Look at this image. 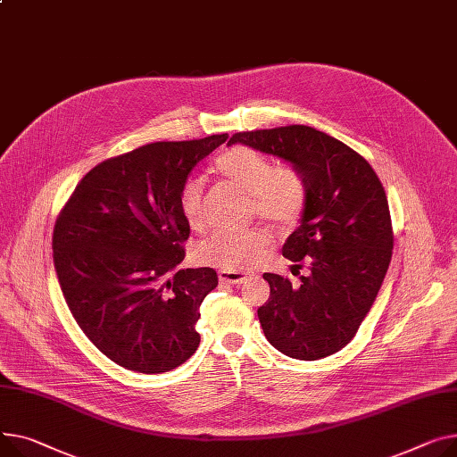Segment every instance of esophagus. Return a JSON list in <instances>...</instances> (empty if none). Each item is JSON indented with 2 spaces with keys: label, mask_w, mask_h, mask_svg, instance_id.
Instances as JSON below:
<instances>
[{
  "label": "esophagus",
  "mask_w": 457,
  "mask_h": 457,
  "mask_svg": "<svg viewBox=\"0 0 457 457\" xmlns=\"http://www.w3.org/2000/svg\"><path fill=\"white\" fill-rule=\"evenodd\" d=\"M248 273H242V271H233V270H220L219 271V279L222 283H231V285H242L246 281Z\"/></svg>",
  "instance_id": "obj_1"
}]
</instances>
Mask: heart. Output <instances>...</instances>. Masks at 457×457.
<instances>
[{"label": "heart", "mask_w": 457, "mask_h": 457, "mask_svg": "<svg viewBox=\"0 0 457 457\" xmlns=\"http://www.w3.org/2000/svg\"><path fill=\"white\" fill-rule=\"evenodd\" d=\"M215 170L235 189L248 195V211L279 231L294 229L307 205V184L294 163H273L261 150L237 145L215 162ZM204 179L189 176L178 195L181 217L195 231L205 228ZM271 248V235L264 228L245 231H217L195 250L200 264L222 270H252Z\"/></svg>", "instance_id": "heart-1"}]
</instances>
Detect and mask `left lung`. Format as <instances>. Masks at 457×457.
Returning <instances> with one entry per match:
<instances>
[{
	"label": "left lung",
	"instance_id": "obj_1",
	"mask_svg": "<svg viewBox=\"0 0 457 457\" xmlns=\"http://www.w3.org/2000/svg\"><path fill=\"white\" fill-rule=\"evenodd\" d=\"M245 143L294 163L307 184V205L283 255L309 276L264 273L270 297L259 307L266 340L297 360L344 349L371 311L393 250L386 191L373 167L345 143L305 125L237 132Z\"/></svg>",
	"mask_w": 457,
	"mask_h": 457
}]
</instances>
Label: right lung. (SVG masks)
Wrapping results in <instances>:
<instances>
[{
  "mask_svg": "<svg viewBox=\"0 0 457 457\" xmlns=\"http://www.w3.org/2000/svg\"><path fill=\"white\" fill-rule=\"evenodd\" d=\"M228 134L143 145L91 169L58 212L53 262L68 307L117 366L156 375L189 360L212 268H178L191 228L178 195Z\"/></svg>",
  "mask_w": 457,
  "mask_h": 457,
  "instance_id": "add662e5",
  "label": "right lung"
}]
</instances>
